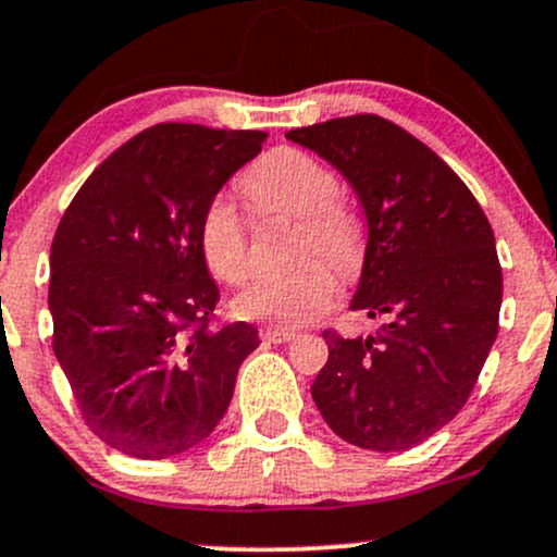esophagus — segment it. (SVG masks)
<instances>
[{"mask_svg":"<svg viewBox=\"0 0 557 557\" xmlns=\"http://www.w3.org/2000/svg\"><path fill=\"white\" fill-rule=\"evenodd\" d=\"M259 335H261V341H267V343H287L296 337V332L285 330V327H264Z\"/></svg>","mask_w":557,"mask_h":557,"instance_id":"obj_1","label":"esophagus"}]
</instances>
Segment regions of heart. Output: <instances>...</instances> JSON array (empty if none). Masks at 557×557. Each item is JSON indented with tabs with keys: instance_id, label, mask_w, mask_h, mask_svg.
Returning a JSON list of instances; mask_svg holds the SVG:
<instances>
[{
	"instance_id": "b5f03b06",
	"label": "heart",
	"mask_w": 557,
	"mask_h": 557,
	"mask_svg": "<svg viewBox=\"0 0 557 557\" xmlns=\"http://www.w3.org/2000/svg\"><path fill=\"white\" fill-rule=\"evenodd\" d=\"M243 194L259 214L296 216L293 261L298 270L259 277L233 298V314L251 322L300 327L314 322L337 296V277L361 261V230L341 201V181L322 159L293 146L267 151L240 175ZM198 251L209 274L238 285L248 274V225L227 196L209 198L198 216ZM322 258L331 263L324 265Z\"/></svg>"
}]
</instances>
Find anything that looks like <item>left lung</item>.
I'll return each mask as SVG.
<instances>
[{
	"instance_id": "1",
	"label": "left lung",
	"mask_w": 557,
	"mask_h": 557,
	"mask_svg": "<svg viewBox=\"0 0 557 557\" xmlns=\"http://www.w3.org/2000/svg\"><path fill=\"white\" fill-rule=\"evenodd\" d=\"M287 138L354 185L369 243L350 309L385 319L376 335L354 341L324 330L330 356L311 398L345 443L408 450L461 411L495 343V235L461 177L380 114L296 127Z\"/></svg>"
}]
</instances>
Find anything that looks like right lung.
Wrapping results in <instances>:
<instances>
[{
    "label": "right lung",
    "mask_w": 557,
    "mask_h": 557,
    "mask_svg": "<svg viewBox=\"0 0 557 557\" xmlns=\"http://www.w3.org/2000/svg\"><path fill=\"white\" fill-rule=\"evenodd\" d=\"M267 133L159 123L81 185L52 240V348L81 417L125 456L159 461L209 437L233 400L253 324L214 330L220 287L198 216Z\"/></svg>",
    "instance_id": "add662e5"
}]
</instances>
